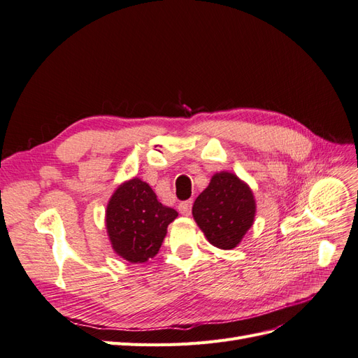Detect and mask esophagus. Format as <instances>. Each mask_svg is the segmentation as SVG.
Masks as SVG:
<instances>
[{
    "instance_id": "1",
    "label": "esophagus",
    "mask_w": 358,
    "mask_h": 358,
    "mask_svg": "<svg viewBox=\"0 0 358 358\" xmlns=\"http://www.w3.org/2000/svg\"><path fill=\"white\" fill-rule=\"evenodd\" d=\"M191 208H192V201H191V200L182 201V203H179V206H178L179 212H180L182 215H185V216H188V215L191 213Z\"/></svg>"
}]
</instances>
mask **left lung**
I'll return each instance as SVG.
<instances>
[{"mask_svg": "<svg viewBox=\"0 0 358 358\" xmlns=\"http://www.w3.org/2000/svg\"><path fill=\"white\" fill-rule=\"evenodd\" d=\"M255 210V199L248 183L233 173L220 171L194 201L192 216L213 246L233 249L252 227Z\"/></svg>", "mask_w": 358, "mask_h": 358, "instance_id": "1", "label": "left lung"}]
</instances>
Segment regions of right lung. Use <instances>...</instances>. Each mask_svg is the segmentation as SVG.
I'll return each instance as SVG.
<instances>
[{"label": "right lung", "instance_id": "1", "mask_svg": "<svg viewBox=\"0 0 358 358\" xmlns=\"http://www.w3.org/2000/svg\"><path fill=\"white\" fill-rule=\"evenodd\" d=\"M178 212L161 204L146 182L133 178L119 185L106 209V229L113 251L129 263L154 258Z\"/></svg>", "mask_w": 358, "mask_h": 358}]
</instances>
